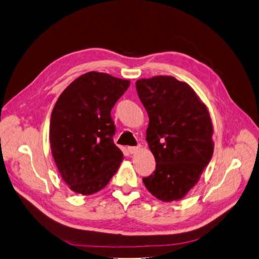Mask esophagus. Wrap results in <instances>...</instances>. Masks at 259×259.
Here are the masks:
<instances>
[{
	"mask_svg": "<svg viewBox=\"0 0 259 259\" xmlns=\"http://www.w3.org/2000/svg\"><path fill=\"white\" fill-rule=\"evenodd\" d=\"M139 150H140V147H129V148H128V151H129L130 154L137 153V152H138Z\"/></svg>",
	"mask_w": 259,
	"mask_h": 259,
	"instance_id": "1",
	"label": "esophagus"
}]
</instances>
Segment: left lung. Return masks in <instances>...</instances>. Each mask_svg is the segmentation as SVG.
<instances>
[{
  "mask_svg": "<svg viewBox=\"0 0 259 259\" xmlns=\"http://www.w3.org/2000/svg\"><path fill=\"white\" fill-rule=\"evenodd\" d=\"M136 88L149 115L147 141L156 162L143 184L162 201L180 200L213 154L209 111L187 83L173 76L138 79Z\"/></svg>",
  "mask_w": 259,
  "mask_h": 259,
  "instance_id": "left-lung-1",
  "label": "left lung"
}]
</instances>
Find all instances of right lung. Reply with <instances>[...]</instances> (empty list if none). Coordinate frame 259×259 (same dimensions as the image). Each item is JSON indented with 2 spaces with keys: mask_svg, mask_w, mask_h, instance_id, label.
<instances>
[{
  "mask_svg": "<svg viewBox=\"0 0 259 259\" xmlns=\"http://www.w3.org/2000/svg\"><path fill=\"white\" fill-rule=\"evenodd\" d=\"M129 85L92 71L58 98L50 118L51 153L62 180L77 194L97 193L119 168L123 154L112 139L116 125L110 111Z\"/></svg>",
  "mask_w": 259,
  "mask_h": 259,
  "instance_id": "obj_1",
  "label": "right lung"
}]
</instances>
